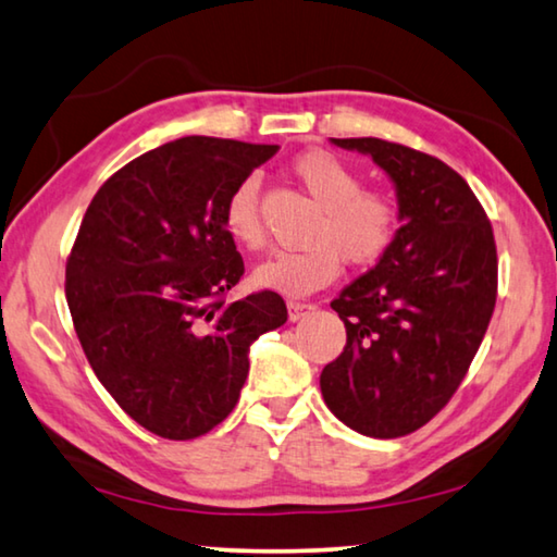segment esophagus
Listing matches in <instances>:
<instances>
[{
	"label": "esophagus",
	"mask_w": 557,
	"mask_h": 557,
	"mask_svg": "<svg viewBox=\"0 0 557 557\" xmlns=\"http://www.w3.org/2000/svg\"><path fill=\"white\" fill-rule=\"evenodd\" d=\"M314 309V305H309V301H287V314H289V322H299L301 317L309 314Z\"/></svg>",
	"instance_id": "esophagus-1"
}]
</instances>
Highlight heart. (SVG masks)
Segmentation results:
<instances>
[{"instance_id":"b5f03b06","label":"heart","mask_w":557,"mask_h":557,"mask_svg":"<svg viewBox=\"0 0 557 557\" xmlns=\"http://www.w3.org/2000/svg\"><path fill=\"white\" fill-rule=\"evenodd\" d=\"M292 174L319 213L309 223L307 248L277 252L256 268L252 282L258 287L305 297L326 287L342 270V260L363 270L388 256L403 228V211L393 194L363 188L361 174L324 149L292 159ZM223 225L245 248L256 250L265 243L258 176L235 184L223 206Z\"/></svg>"}]
</instances>
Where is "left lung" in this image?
<instances>
[{"label": "left lung", "mask_w": 557, "mask_h": 557, "mask_svg": "<svg viewBox=\"0 0 557 557\" xmlns=\"http://www.w3.org/2000/svg\"><path fill=\"white\" fill-rule=\"evenodd\" d=\"M332 143L371 154L393 178L403 228L388 256L332 301L346 346L319 385L344 425L403 437L445 408L482 346L498 287L494 231L437 157L379 137Z\"/></svg>", "instance_id": "1"}]
</instances>
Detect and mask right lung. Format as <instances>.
Listing matches in <instances>:
<instances>
[{
    "label": "right lung",
    "mask_w": 557,
    "mask_h": 557,
    "mask_svg": "<svg viewBox=\"0 0 557 557\" xmlns=\"http://www.w3.org/2000/svg\"><path fill=\"white\" fill-rule=\"evenodd\" d=\"M277 149L174 139L117 169L83 215L65 262L75 334L106 391L159 437L194 440L228 418L250 344L287 322L277 292L225 301L245 272L225 199Z\"/></svg>",
    "instance_id": "right-lung-1"
}]
</instances>
